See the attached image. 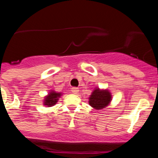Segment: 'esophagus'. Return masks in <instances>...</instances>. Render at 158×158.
<instances>
[{
	"label": "esophagus",
	"instance_id": "esophagus-1",
	"mask_svg": "<svg viewBox=\"0 0 158 158\" xmlns=\"http://www.w3.org/2000/svg\"><path fill=\"white\" fill-rule=\"evenodd\" d=\"M71 92H72L73 94H77L78 92H79V89H78V88H72V89H71Z\"/></svg>",
	"mask_w": 158,
	"mask_h": 158
}]
</instances>
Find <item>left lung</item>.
Here are the masks:
<instances>
[{
	"label": "left lung",
	"instance_id": "obj_1",
	"mask_svg": "<svg viewBox=\"0 0 158 158\" xmlns=\"http://www.w3.org/2000/svg\"><path fill=\"white\" fill-rule=\"evenodd\" d=\"M111 100V93L109 90L96 88L89 96V104L94 109L101 110L109 105Z\"/></svg>",
	"mask_w": 158,
	"mask_h": 158
}]
</instances>
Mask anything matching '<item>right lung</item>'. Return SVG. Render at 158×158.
<instances>
[{"instance_id": "add662e5", "label": "right lung", "mask_w": 158, "mask_h": 158, "mask_svg": "<svg viewBox=\"0 0 158 158\" xmlns=\"http://www.w3.org/2000/svg\"><path fill=\"white\" fill-rule=\"evenodd\" d=\"M62 95V93H57L54 90H51L48 95L44 97L43 104L47 107H52V106L55 105Z\"/></svg>"}]
</instances>
